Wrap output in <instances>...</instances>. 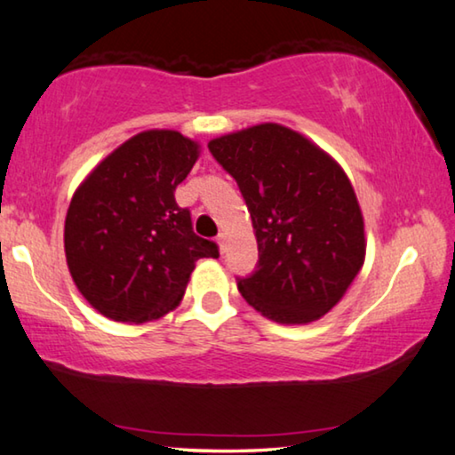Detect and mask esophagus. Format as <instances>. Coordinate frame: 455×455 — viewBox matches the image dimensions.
Wrapping results in <instances>:
<instances>
[{
  "instance_id": "1",
  "label": "esophagus",
  "mask_w": 455,
  "mask_h": 455,
  "mask_svg": "<svg viewBox=\"0 0 455 455\" xmlns=\"http://www.w3.org/2000/svg\"><path fill=\"white\" fill-rule=\"evenodd\" d=\"M216 243H219L220 253H227V233H219V236H216Z\"/></svg>"
}]
</instances>
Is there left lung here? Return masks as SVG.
<instances>
[{
  "instance_id": "1",
  "label": "left lung",
  "mask_w": 455,
  "mask_h": 455,
  "mask_svg": "<svg viewBox=\"0 0 455 455\" xmlns=\"http://www.w3.org/2000/svg\"><path fill=\"white\" fill-rule=\"evenodd\" d=\"M236 181L257 236L255 271L236 277L243 298L275 323L329 313L362 269L363 219L343 169L302 134L259 124L208 142Z\"/></svg>"
}]
</instances>
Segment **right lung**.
Listing matches in <instances>:
<instances>
[{
	"label": "right lung",
	"instance_id": "right-lung-1",
	"mask_svg": "<svg viewBox=\"0 0 455 455\" xmlns=\"http://www.w3.org/2000/svg\"><path fill=\"white\" fill-rule=\"evenodd\" d=\"M198 145L175 131L140 132L93 169L73 196L65 253L73 282L101 315L147 323L181 300L194 263L219 245L194 233L175 188Z\"/></svg>",
	"mask_w": 455,
	"mask_h": 455
}]
</instances>
